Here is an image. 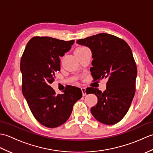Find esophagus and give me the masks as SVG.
Returning a JSON list of instances; mask_svg holds the SVG:
<instances>
[{"label": "esophagus", "mask_w": 153, "mask_h": 153, "mask_svg": "<svg viewBox=\"0 0 153 153\" xmlns=\"http://www.w3.org/2000/svg\"><path fill=\"white\" fill-rule=\"evenodd\" d=\"M81 89H82L83 96H85V95H87V94H86V91H85L86 89L85 88V87H82V88H81Z\"/></svg>", "instance_id": "obj_1"}]
</instances>
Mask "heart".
Segmentation results:
<instances>
[{
	"mask_svg": "<svg viewBox=\"0 0 153 153\" xmlns=\"http://www.w3.org/2000/svg\"><path fill=\"white\" fill-rule=\"evenodd\" d=\"M80 48H82V47H80Z\"/></svg>",
	"mask_w": 153,
	"mask_h": 153,
	"instance_id": "obj_1",
	"label": "heart"
}]
</instances>
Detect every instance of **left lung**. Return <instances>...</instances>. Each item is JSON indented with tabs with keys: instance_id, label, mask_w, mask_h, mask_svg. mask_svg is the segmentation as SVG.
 <instances>
[{
	"instance_id": "obj_1",
	"label": "left lung",
	"mask_w": 153,
	"mask_h": 153,
	"mask_svg": "<svg viewBox=\"0 0 153 153\" xmlns=\"http://www.w3.org/2000/svg\"><path fill=\"white\" fill-rule=\"evenodd\" d=\"M76 43L86 46L92 53L90 71L94 79H106V89L89 87L87 94L98 98L91 112L97 121L106 125L119 122L130 107L135 92L137 70L130 47L125 41L105 33L93 35Z\"/></svg>"
}]
</instances>
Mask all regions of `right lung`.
I'll return each mask as SVG.
<instances>
[{"instance_id": "1", "label": "right lung", "mask_w": 153, "mask_h": 153, "mask_svg": "<svg viewBox=\"0 0 153 153\" xmlns=\"http://www.w3.org/2000/svg\"><path fill=\"white\" fill-rule=\"evenodd\" d=\"M74 40L65 41L49 37H35L29 41L20 61L22 93L37 121L54 128L66 122L74 104L82 97L80 88L69 86L56 94L50 86L60 71V56L71 49Z\"/></svg>"}]
</instances>
